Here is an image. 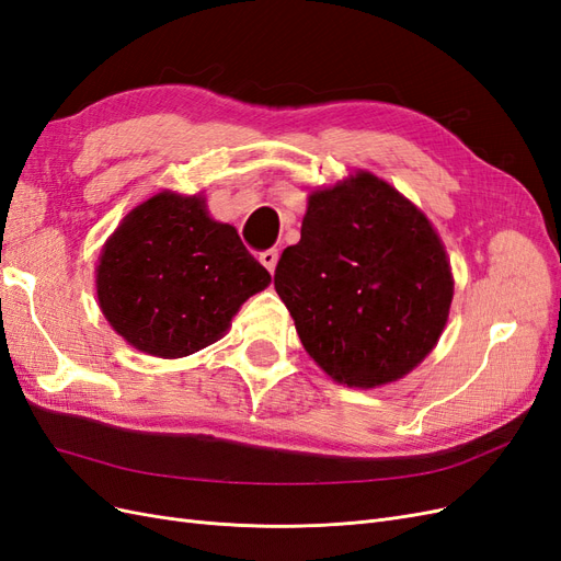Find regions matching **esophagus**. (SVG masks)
I'll use <instances>...</instances> for the list:
<instances>
[{"instance_id":"obj_1","label":"esophagus","mask_w":561,"mask_h":561,"mask_svg":"<svg viewBox=\"0 0 561 561\" xmlns=\"http://www.w3.org/2000/svg\"><path fill=\"white\" fill-rule=\"evenodd\" d=\"M260 262L268 268V274H274L278 264V250H266L260 254Z\"/></svg>"}]
</instances>
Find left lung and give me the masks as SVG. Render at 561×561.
Returning <instances> with one entry per match:
<instances>
[{
    "mask_svg": "<svg viewBox=\"0 0 561 561\" xmlns=\"http://www.w3.org/2000/svg\"><path fill=\"white\" fill-rule=\"evenodd\" d=\"M274 285L304 348L348 388L410 375L435 348L454 299L431 219L369 171L309 194L301 239L283 250Z\"/></svg>",
    "mask_w": 561,
    "mask_h": 561,
    "instance_id": "left-lung-1",
    "label": "left lung"
}]
</instances>
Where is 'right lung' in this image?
<instances>
[{
	"instance_id": "add662e5",
	"label": "right lung",
	"mask_w": 561,
	"mask_h": 561,
	"mask_svg": "<svg viewBox=\"0 0 561 561\" xmlns=\"http://www.w3.org/2000/svg\"><path fill=\"white\" fill-rule=\"evenodd\" d=\"M268 271L206 196L163 190L135 206L105 241L95 268L100 311L140 353L184 358L215 344Z\"/></svg>"
}]
</instances>
